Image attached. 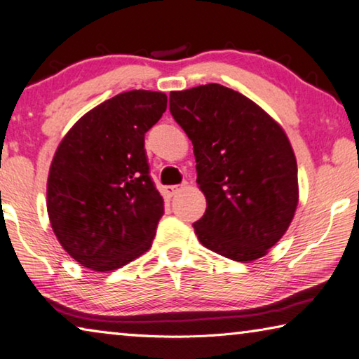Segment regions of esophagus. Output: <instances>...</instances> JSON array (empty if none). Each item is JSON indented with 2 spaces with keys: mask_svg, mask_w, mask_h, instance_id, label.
Masks as SVG:
<instances>
[{
  "mask_svg": "<svg viewBox=\"0 0 359 359\" xmlns=\"http://www.w3.org/2000/svg\"><path fill=\"white\" fill-rule=\"evenodd\" d=\"M178 191H180V186H176V184H175V186H167V187H165V194H167L168 197H173L175 194L178 192Z\"/></svg>",
  "mask_w": 359,
  "mask_h": 359,
  "instance_id": "obj_1",
  "label": "esophagus"
}]
</instances>
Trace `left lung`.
I'll return each mask as SVG.
<instances>
[{
  "instance_id": "1",
  "label": "left lung",
  "mask_w": 359,
  "mask_h": 359,
  "mask_svg": "<svg viewBox=\"0 0 359 359\" xmlns=\"http://www.w3.org/2000/svg\"><path fill=\"white\" fill-rule=\"evenodd\" d=\"M170 113L192 141L207 210L194 222L201 243L237 262L266 256L299 202L290 140L266 111L221 84L170 93Z\"/></svg>"
}]
</instances>
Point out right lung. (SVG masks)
Wrapping results in <instances>:
<instances>
[{"label": "right lung", "instance_id": "obj_1", "mask_svg": "<svg viewBox=\"0 0 359 359\" xmlns=\"http://www.w3.org/2000/svg\"><path fill=\"white\" fill-rule=\"evenodd\" d=\"M167 109L162 92L119 93L65 135L47 178V215L63 250L109 272L151 248L163 198L149 176L144 133Z\"/></svg>", "mask_w": 359, "mask_h": 359}]
</instances>
